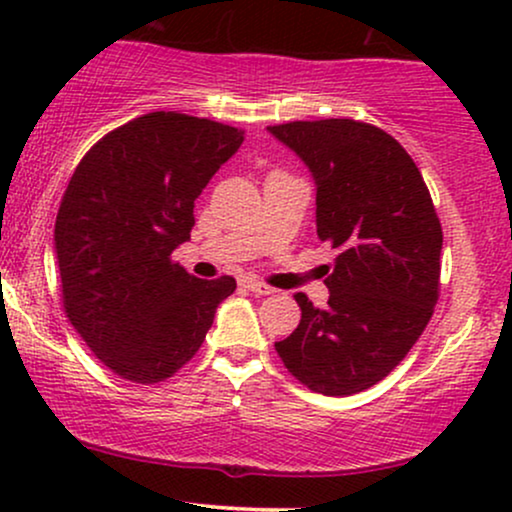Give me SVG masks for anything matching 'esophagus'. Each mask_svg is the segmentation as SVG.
I'll use <instances>...</instances> for the list:
<instances>
[{
    "instance_id": "34e87169",
    "label": "esophagus",
    "mask_w": 512,
    "mask_h": 512,
    "mask_svg": "<svg viewBox=\"0 0 512 512\" xmlns=\"http://www.w3.org/2000/svg\"><path fill=\"white\" fill-rule=\"evenodd\" d=\"M243 286H245V289H248V291L255 293V296H272V293H276V291L272 289V286L262 284V281H255V279H245Z\"/></svg>"
}]
</instances>
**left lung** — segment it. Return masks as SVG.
Returning a JSON list of instances; mask_svg holds the SVG:
<instances>
[{
    "instance_id": "left-lung-1",
    "label": "left lung",
    "mask_w": 512,
    "mask_h": 512,
    "mask_svg": "<svg viewBox=\"0 0 512 512\" xmlns=\"http://www.w3.org/2000/svg\"><path fill=\"white\" fill-rule=\"evenodd\" d=\"M315 180L317 238L337 248L315 308L276 354L303 385L346 397L383 380L426 330L438 301L443 231L419 168L397 139L356 120L267 127Z\"/></svg>"
}]
</instances>
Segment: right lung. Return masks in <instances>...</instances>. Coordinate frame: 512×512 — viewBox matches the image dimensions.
Listing matches in <instances>:
<instances>
[{
  "label": "right lung",
  "instance_id": "obj_1",
  "mask_svg": "<svg viewBox=\"0 0 512 512\" xmlns=\"http://www.w3.org/2000/svg\"><path fill=\"white\" fill-rule=\"evenodd\" d=\"M240 144L236 127L161 110L105 134L76 166L55 223L62 301L120 378L151 385L178 373L236 291L233 276L197 279L170 255Z\"/></svg>",
  "mask_w": 512,
  "mask_h": 512
}]
</instances>
